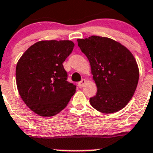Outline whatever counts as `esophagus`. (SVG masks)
Here are the masks:
<instances>
[{
	"instance_id": "esophagus-1",
	"label": "esophagus",
	"mask_w": 153,
	"mask_h": 153,
	"mask_svg": "<svg viewBox=\"0 0 153 153\" xmlns=\"http://www.w3.org/2000/svg\"><path fill=\"white\" fill-rule=\"evenodd\" d=\"M87 83V80L86 79H82L81 82H79L78 83V86H79V88H82V87H84L85 85V84Z\"/></svg>"
}]
</instances>
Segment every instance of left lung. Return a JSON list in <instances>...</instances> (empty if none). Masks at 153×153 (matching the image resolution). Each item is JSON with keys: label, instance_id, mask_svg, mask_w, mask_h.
I'll list each match as a JSON object with an SVG mask.
<instances>
[{"label": "left lung", "instance_id": "1", "mask_svg": "<svg viewBox=\"0 0 153 153\" xmlns=\"http://www.w3.org/2000/svg\"><path fill=\"white\" fill-rule=\"evenodd\" d=\"M78 46L91 65L97 94L90 104L97 111L113 114L131 100L139 81L138 65L129 49L107 37L78 39Z\"/></svg>", "mask_w": 153, "mask_h": 153}]
</instances>
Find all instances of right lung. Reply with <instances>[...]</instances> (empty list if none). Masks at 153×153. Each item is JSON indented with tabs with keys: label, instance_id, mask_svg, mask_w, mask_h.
Returning <instances> with one entry per match:
<instances>
[{
	"label": "right lung",
	"instance_id": "1",
	"mask_svg": "<svg viewBox=\"0 0 153 153\" xmlns=\"http://www.w3.org/2000/svg\"><path fill=\"white\" fill-rule=\"evenodd\" d=\"M74 46L71 40L39 41L17 62V90L27 107L39 116L58 114L75 93L76 86L67 81L62 65Z\"/></svg>",
	"mask_w": 153,
	"mask_h": 153
}]
</instances>
